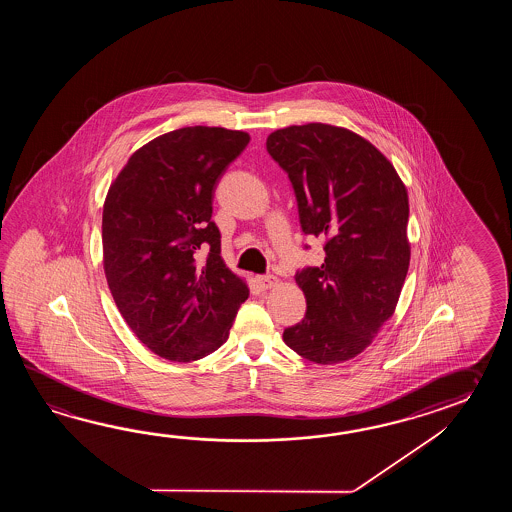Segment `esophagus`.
Instances as JSON below:
<instances>
[{
  "label": "esophagus",
  "instance_id": "obj_1",
  "mask_svg": "<svg viewBox=\"0 0 512 512\" xmlns=\"http://www.w3.org/2000/svg\"><path fill=\"white\" fill-rule=\"evenodd\" d=\"M256 282H258L261 289H272V287L278 285V278L276 276H258Z\"/></svg>",
  "mask_w": 512,
  "mask_h": 512
}]
</instances>
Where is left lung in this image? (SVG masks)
Segmentation results:
<instances>
[{
  "instance_id": "left-lung-1",
  "label": "left lung",
  "mask_w": 512,
  "mask_h": 512,
  "mask_svg": "<svg viewBox=\"0 0 512 512\" xmlns=\"http://www.w3.org/2000/svg\"><path fill=\"white\" fill-rule=\"evenodd\" d=\"M267 152L293 183L302 230L326 240L324 263L296 272L307 311L283 342L322 366L346 362L399 302L412 249L406 186L384 153L342 126L272 131Z\"/></svg>"
}]
</instances>
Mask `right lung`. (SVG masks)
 <instances>
[{
  "mask_svg": "<svg viewBox=\"0 0 512 512\" xmlns=\"http://www.w3.org/2000/svg\"><path fill=\"white\" fill-rule=\"evenodd\" d=\"M251 141L247 131L188 126L131 153L102 210L109 291L135 337L163 359L192 362L223 346L247 282L225 265L212 197ZM209 251L207 262L198 252Z\"/></svg>",
  "mask_w": 512,
  "mask_h": 512,
  "instance_id": "add662e5",
  "label": "right lung"
}]
</instances>
